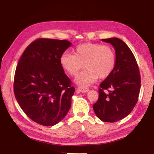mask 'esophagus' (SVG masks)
<instances>
[{
	"label": "esophagus",
	"mask_w": 154,
	"mask_h": 154,
	"mask_svg": "<svg viewBox=\"0 0 154 154\" xmlns=\"http://www.w3.org/2000/svg\"><path fill=\"white\" fill-rule=\"evenodd\" d=\"M88 91H89L88 88H84V87H81V86L78 87L76 90V92L78 93H80V92L86 93L87 92H88Z\"/></svg>",
	"instance_id": "obj_1"
}]
</instances>
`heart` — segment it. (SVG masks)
I'll return each mask as SVG.
<instances>
[{
    "label": "heart",
    "mask_w": 154,
    "mask_h": 154,
    "mask_svg": "<svg viewBox=\"0 0 154 154\" xmlns=\"http://www.w3.org/2000/svg\"><path fill=\"white\" fill-rule=\"evenodd\" d=\"M60 63L72 76H76L84 66L86 70L78 75L75 82L81 87H87L98 78L104 79L112 73L116 63V55L111 46L86 42L78 45L74 54L64 53Z\"/></svg>",
    "instance_id": "1"
}]
</instances>
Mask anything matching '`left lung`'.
I'll list each match as a JSON object with an SVG mask.
<instances>
[{
    "label": "left lung",
    "mask_w": 154,
    "mask_h": 154,
    "mask_svg": "<svg viewBox=\"0 0 154 154\" xmlns=\"http://www.w3.org/2000/svg\"><path fill=\"white\" fill-rule=\"evenodd\" d=\"M102 40L114 48L116 63L112 73L100 84L99 98L93 109L100 120L116 122L129 115L136 106L141 77L136 60L126 44L118 38Z\"/></svg>",
    "instance_id": "obj_1"
}]
</instances>
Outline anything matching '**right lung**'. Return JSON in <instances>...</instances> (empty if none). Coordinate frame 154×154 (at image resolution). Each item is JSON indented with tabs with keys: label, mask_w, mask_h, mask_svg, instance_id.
<instances>
[{
	"label": "right lung",
	"mask_w": 154,
	"mask_h": 154,
	"mask_svg": "<svg viewBox=\"0 0 154 154\" xmlns=\"http://www.w3.org/2000/svg\"><path fill=\"white\" fill-rule=\"evenodd\" d=\"M72 46L66 40L39 38L27 46L16 68L14 92L22 109L37 124L52 126L67 114L75 88L60 63Z\"/></svg>",
	"instance_id": "1"
}]
</instances>
